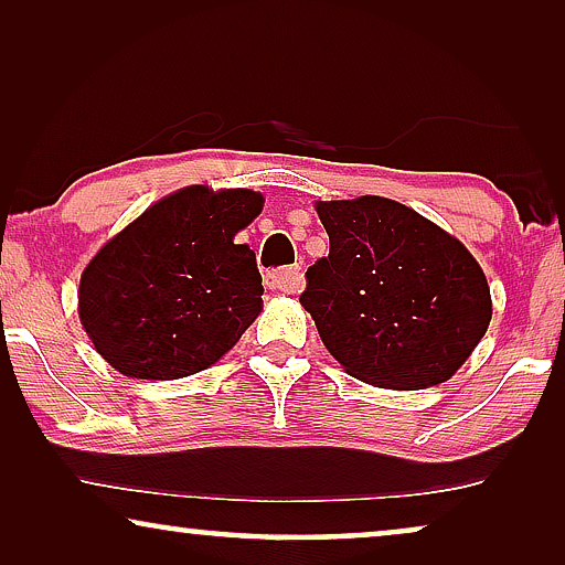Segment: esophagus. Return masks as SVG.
<instances>
[{"label": "esophagus", "mask_w": 565, "mask_h": 565, "mask_svg": "<svg viewBox=\"0 0 565 565\" xmlns=\"http://www.w3.org/2000/svg\"><path fill=\"white\" fill-rule=\"evenodd\" d=\"M267 285L273 290L292 296V292H300V288H303V273H300V267L273 269V273H267Z\"/></svg>", "instance_id": "esophagus-1"}]
</instances>
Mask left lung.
Listing matches in <instances>:
<instances>
[{
  "label": "left lung",
  "mask_w": 565,
  "mask_h": 565,
  "mask_svg": "<svg viewBox=\"0 0 565 565\" xmlns=\"http://www.w3.org/2000/svg\"><path fill=\"white\" fill-rule=\"evenodd\" d=\"M329 257L306 269L300 303L321 342L362 383H445L481 342L491 292L458 238L388 198L316 205Z\"/></svg>",
  "instance_id": "left-lung-1"
}]
</instances>
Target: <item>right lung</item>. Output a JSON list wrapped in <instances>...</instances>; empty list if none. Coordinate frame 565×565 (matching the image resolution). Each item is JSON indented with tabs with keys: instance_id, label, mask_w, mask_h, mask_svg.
I'll return each instance as SVG.
<instances>
[{
	"instance_id": "obj_1",
	"label": "right lung",
	"mask_w": 565,
	"mask_h": 565,
	"mask_svg": "<svg viewBox=\"0 0 565 565\" xmlns=\"http://www.w3.org/2000/svg\"><path fill=\"white\" fill-rule=\"evenodd\" d=\"M262 195L203 184L159 200L84 269L79 319L122 375L177 381L218 362L262 311L249 244Z\"/></svg>"
}]
</instances>
